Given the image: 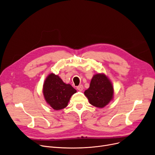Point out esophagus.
<instances>
[{"instance_id":"34e87169","label":"esophagus","mask_w":155,"mask_h":155,"mask_svg":"<svg viewBox=\"0 0 155 155\" xmlns=\"http://www.w3.org/2000/svg\"><path fill=\"white\" fill-rule=\"evenodd\" d=\"M77 88L79 91H82L84 90V86L82 85H80L77 87Z\"/></svg>"}]
</instances>
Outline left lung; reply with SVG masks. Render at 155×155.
Instances as JSON below:
<instances>
[{"instance_id":"8db88e82","label":"left lung","mask_w":155,"mask_h":155,"mask_svg":"<svg viewBox=\"0 0 155 155\" xmlns=\"http://www.w3.org/2000/svg\"><path fill=\"white\" fill-rule=\"evenodd\" d=\"M84 94L91 104L103 108L113 99V85L106 75L104 73H98L93 76L90 87Z\"/></svg>"}]
</instances>
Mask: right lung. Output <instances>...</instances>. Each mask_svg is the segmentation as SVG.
I'll list each match as a JSON object with an SVG mask.
<instances>
[{"mask_svg": "<svg viewBox=\"0 0 155 155\" xmlns=\"http://www.w3.org/2000/svg\"><path fill=\"white\" fill-rule=\"evenodd\" d=\"M43 92L47 104L58 110L67 106L71 95L77 91L70 84L64 83L59 76L51 73L45 81Z\"/></svg>", "mask_w": 155, "mask_h": 155, "instance_id": "right-lung-1", "label": "right lung"}]
</instances>
